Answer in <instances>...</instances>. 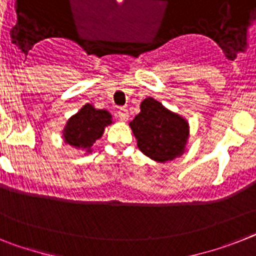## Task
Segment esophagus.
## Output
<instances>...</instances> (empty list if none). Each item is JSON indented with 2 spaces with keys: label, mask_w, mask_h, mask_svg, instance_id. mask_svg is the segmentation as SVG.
Returning a JSON list of instances; mask_svg holds the SVG:
<instances>
[{
  "label": "esophagus",
  "mask_w": 256,
  "mask_h": 256,
  "mask_svg": "<svg viewBox=\"0 0 256 256\" xmlns=\"http://www.w3.org/2000/svg\"><path fill=\"white\" fill-rule=\"evenodd\" d=\"M117 116H118V118L121 120V121H128V110L126 108L118 109Z\"/></svg>",
  "instance_id": "esophagus-1"
}]
</instances>
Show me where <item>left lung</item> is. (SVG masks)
Here are the masks:
<instances>
[{"mask_svg":"<svg viewBox=\"0 0 256 256\" xmlns=\"http://www.w3.org/2000/svg\"><path fill=\"white\" fill-rule=\"evenodd\" d=\"M128 124L138 140V148L152 160L172 161L184 152L188 139V121L154 98H144L140 113Z\"/></svg>","mask_w":256,"mask_h":256,"instance_id":"1","label":"left lung"}]
</instances>
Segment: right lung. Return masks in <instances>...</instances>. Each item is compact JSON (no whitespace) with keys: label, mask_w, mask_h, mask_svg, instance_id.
Masks as SVG:
<instances>
[{"label":"right lung","mask_w":256,"mask_h":256,"mask_svg":"<svg viewBox=\"0 0 256 256\" xmlns=\"http://www.w3.org/2000/svg\"><path fill=\"white\" fill-rule=\"evenodd\" d=\"M112 124V114L104 109L86 104L80 110L68 118L64 128V140L72 147L91 152L92 146L104 134V128Z\"/></svg>","instance_id":"obj_1"}]
</instances>
